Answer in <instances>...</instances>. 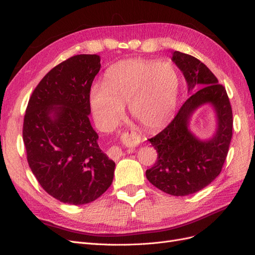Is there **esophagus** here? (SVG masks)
Wrapping results in <instances>:
<instances>
[{
  "label": "esophagus",
  "mask_w": 255,
  "mask_h": 255,
  "mask_svg": "<svg viewBox=\"0 0 255 255\" xmlns=\"http://www.w3.org/2000/svg\"><path fill=\"white\" fill-rule=\"evenodd\" d=\"M124 139L126 140L127 144L129 145L130 147H134L140 141V137L136 133H133V131H131V133H129V134L128 133L125 134ZM108 154L111 157H119V156L122 155V151H121V148L118 147V146H112L110 150L108 151Z\"/></svg>",
  "instance_id": "esophagus-1"
}]
</instances>
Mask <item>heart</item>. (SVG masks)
<instances>
[{
	"label": "heart",
	"mask_w": 255,
	"mask_h": 255,
	"mask_svg": "<svg viewBox=\"0 0 255 255\" xmlns=\"http://www.w3.org/2000/svg\"><path fill=\"white\" fill-rule=\"evenodd\" d=\"M178 75L170 63L154 60L127 59L109 67L103 83L90 91V105L98 126L112 129L129 114L146 129H158L172 118L178 95Z\"/></svg>",
	"instance_id": "1"
}]
</instances>
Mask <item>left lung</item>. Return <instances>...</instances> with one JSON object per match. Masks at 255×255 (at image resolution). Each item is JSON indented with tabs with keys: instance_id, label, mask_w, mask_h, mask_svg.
I'll list each match as a JSON object with an SVG mask.
<instances>
[{
	"instance_id": "obj_1",
	"label": "left lung",
	"mask_w": 255,
	"mask_h": 255,
	"mask_svg": "<svg viewBox=\"0 0 255 255\" xmlns=\"http://www.w3.org/2000/svg\"><path fill=\"white\" fill-rule=\"evenodd\" d=\"M172 61L186 78L189 92L200 90L182 104L168 127L148 139L158 156L145 175L166 194L186 196L207 187L221 173L232 138V109L226 89L203 62L180 51L173 52ZM205 104L213 105L218 127L212 138L201 140L188 124L192 113Z\"/></svg>"
}]
</instances>
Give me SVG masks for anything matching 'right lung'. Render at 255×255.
Instances as JSON below:
<instances>
[{
  "label": "right lung",
  "mask_w": 255,
  "mask_h": 255,
  "mask_svg": "<svg viewBox=\"0 0 255 255\" xmlns=\"http://www.w3.org/2000/svg\"><path fill=\"white\" fill-rule=\"evenodd\" d=\"M98 55H77L48 72L29 98L23 141L31 172L61 203L85 205L113 182L115 162L98 144L90 91L100 71Z\"/></svg>",
  "instance_id": "right-lung-1"
}]
</instances>
